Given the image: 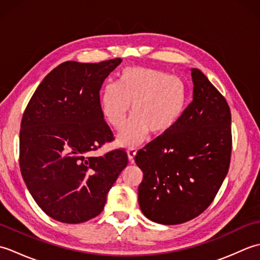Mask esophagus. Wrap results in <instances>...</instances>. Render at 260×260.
I'll return each instance as SVG.
<instances>
[{
    "label": "esophagus",
    "instance_id": "obj_1",
    "mask_svg": "<svg viewBox=\"0 0 260 260\" xmlns=\"http://www.w3.org/2000/svg\"><path fill=\"white\" fill-rule=\"evenodd\" d=\"M127 155H128V159L129 162H133L134 161V157L136 155V147L132 146L127 148Z\"/></svg>",
    "mask_w": 260,
    "mask_h": 260
}]
</instances>
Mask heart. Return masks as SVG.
<instances>
[{"instance_id": "1", "label": "heart", "mask_w": 260, "mask_h": 260, "mask_svg": "<svg viewBox=\"0 0 260 260\" xmlns=\"http://www.w3.org/2000/svg\"><path fill=\"white\" fill-rule=\"evenodd\" d=\"M186 103V87L179 77L162 70L128 67L115 84L108 82L99 95L101 110L115 129L124 124L132 104V117L117 136L121 145L139 144L148 132L168 133L179 123Z\"/></svg>"}]
</instances>
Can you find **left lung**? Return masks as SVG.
I'll list each match as a JSON object with an SVG mask.
<instances>
[{
	"label": "left lung",
	"instance_id": "left-lung-1",
	"mask_svg": "<svg viewBox=\"0 0 260 260\" xmlns=\"http://www.w3.org/2000/svg\"><path fill=\"white\" fill-rule=\"evenodd\" d=\"M193 99L179 123L137 152L143 171L142 212L154 222L179 224L206 210L228 173L233 137L224 97L197 68Z\"/></svg>",
	"mask_w": 260,
	"mask_h": 260
}]
</instances>
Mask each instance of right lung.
Segmentation results:
<instances>
[{"label":"right lung","instance_id":"add662e5","mask_svg":"<svg viewBox=\"0 0 260 260\" xmlns=\"http://www.w3.org/2000/svg\"><path fill=\"white\" fill-rule=\"evenodd\" d=\"M120 58L66 61L38 86L20 129V169L32 198L49 217L81 223L103 211L128 157L119 148L92 155L114 140L99 105L104 80Z\"/></svg>","mask_w":260,"mask_h":260}]
</instances>
